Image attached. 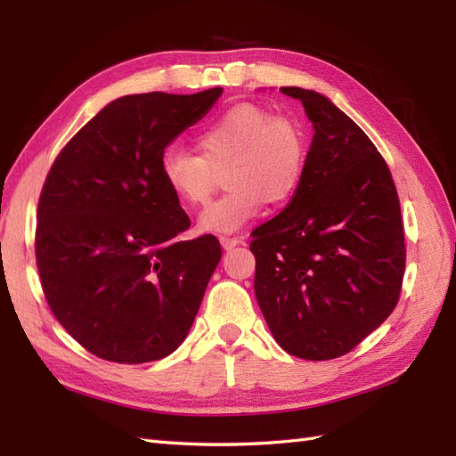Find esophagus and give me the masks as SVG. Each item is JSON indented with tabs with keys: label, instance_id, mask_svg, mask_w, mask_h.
<instances>
[{
	"label": "esophagus",
	"instance_id": "1",
	"mask_svg": "<svg viewBox=\"0 0 456 456\" xmlns=\"http://www.w3.org/2000/svg\"><path fill=\"white\" fill-rule=\"evenodd\" d=\"M219 240H221V247L225 250H231L233 247L243 243V239H239V237H221Z\"/></svg>",
	"mask_w": 456,
	"mask_h": 456
}]
</instances>
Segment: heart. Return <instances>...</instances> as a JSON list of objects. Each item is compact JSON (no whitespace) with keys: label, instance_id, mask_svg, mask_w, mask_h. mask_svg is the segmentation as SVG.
I'll list each match as a JSON object with an SVG mask.
<instances>
[{"label":"heart","instance_id":"1","mask_svg":"<svg viewBox=\"0 0 456 456\" xmlns=\"http://www.w3.org/2000/svg\"><path fill=\"white\" fill-rule=\"evenodd\" d=\"M198 154L168 147L160 154V180L174 198L203 206L225 168L229 191L201 211L200 231L235 233L265 209L282 208L304 176V139L292 121L273 118L255 103H237L198 133Z\"/></svg>","mask_w":456,"mask_h":456}]
</instances>
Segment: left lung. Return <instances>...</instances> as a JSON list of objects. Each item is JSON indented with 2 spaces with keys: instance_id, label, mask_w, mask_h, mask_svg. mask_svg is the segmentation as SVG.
I'll return each instance as SVG.
<instances>
[{
  "instance_id": "left-lung-1",
  "label": "left lung",
  "mask_w": 456,
  "mask_h": 456,
  "mask_svg": "<svg viewBox=\"0 0 456 456\" xmlns=\"http://www.w3.org/2000/svg\"><path fill=\"white\" fill-rule=\"evenodd\" d=\"M314 125L288 206L253 231L255 294L276 343L305 361L343 356L398 304L405 245L388 164L337 105L280 88Z\"/></svg>"
}]
</instances>
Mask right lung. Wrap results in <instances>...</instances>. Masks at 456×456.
Returning <instances> with one entry per match:
<instances>
[{
	"mask_svg": "<svg viewBox=\"0 0 456 456\" xmlns=\"http://www.w3.org/2000/svg\"><path fill=\"white\" fill-rule=\"evenodd\" d=\"M223 94L123 95L58 154L38 200L35 253L54 317L119 364L168 356L198 315L221 245L178 240L190 217L160 180V154Z\"/></svg>",
	"mask_w": 456,
	"mask_h": 456,
	"instance_id": "1",
	"label": "right lung"
}]
</instances>
